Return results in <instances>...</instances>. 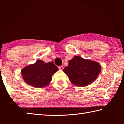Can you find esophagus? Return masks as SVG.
<instances>
[{"instance_id":"1","label":"esophagus","mask_w":124,"mask_h":124,"mask_svg":"<svg viewBox=\"0 0 124 124\" xmlns=\"http://www.w3.org/2000/svg\"><path fill=\"white\" fill-rule=\"evenodd\" d=\"M58 68H59V70H63V66H59L58 67Z\"/></svg>"}]
</instances>
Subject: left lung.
I'll return each instance as SVG.
<instances>
[{
  "label": "left lung",
  "mask_w": 124,
  "mask_h": 124,
  "mask_svg": "<svg viewBox=\"0 0 124 124\" xmlns=\"http://www.w3.org/2000/svg\"><path fill=\"white\" fill-rule=\"evenodd\" d=\"M101 70L98 62L74 56L69 61L68 66L63 71L68 75L73 84L77 86H86L97 79Z\"/></svg>",
  "instance_id": "8db88e82"
}]
</instances>
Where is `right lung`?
Masks as SVG:
<instances>
[{"mask_svg": "<svg viewBox=\"0 0 124 124\" xmlns=\"http://www.w3.org/2000/svg\"><path fill=\"white\" fill-rule=\"evenodd\" d=\"M58 70V68L53 62L45 63L39 60L34 64L23 68L21 74L27 84L33 87L41 88L49 84L52 75Z\"/></svg>", "mask_w": 124, "mask_h": 124, "instance_id": "add662e5", "label": "right lung"}]
</instances>
